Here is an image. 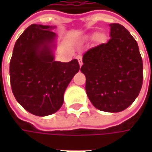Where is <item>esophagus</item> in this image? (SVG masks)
<instances>
[{"mask_svg":"<svg viewBox=\"0 0 152 152\" xmlns=\"http://www.w3.org/2000/svg\"><path fill=\"white\" fill-rule=\"evenodd\" d=\"M77 59H78V61H79V66L81 67V66L83 65V61H82V56H81L80 55H78V56H77Z\"/></svg>","mask_w":152,"mask_h":152,"instance_id":"obj_1","label":"esophagus"}]
</instances>
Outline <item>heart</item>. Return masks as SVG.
Listing matches in <instances>:
<instances>
[{"label": "heart", "mask_w": 152, "mask_h": 152, "mask_svg": "<svg viewBox=\"0 0 152 152\" xmlns=\"http://www.w3.org/2000/svg\"><path fill=\"white\" fill-rule=\"evenodd\" d=\"M97 38L102 39L103 38V35H102V34H98V35H97Z\"/></svg>", "instance_id": "obj_1"}]
</instances>
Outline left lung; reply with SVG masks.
<instances>
[{
    "mask_svg": "<svg viewBox=\"0 0 152 152\" xmlns=\"http://www.w3.org/2000/svg\"><path fill=\"white\" fill-rule=\"evenodd\" d=\"M107 43L86 51L80 70L85 91L97 109L119 113L137 98L143 82V62L136 40L123 25L111 23Z\"/></svg>",
    "mask_w": 152,
    "mask_h": 152,
    "instance_id": "left-lung-1",
    "label": "left lung"
}]
</instances>
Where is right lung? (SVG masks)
<instances>
[{
    "label": "right lung",
    "mask_w": 152,
    "mask_h": 152,
    "mask_svg": "<svg viewBox=\"0 0 152 152\" xmlns=\"http://www.w3.org/2000/svg\"><path fill=\"white\" fill-rule=\"evenodd\" d=\"M55 26L32 24L16 41L10 61L12 91L28 113L45 117L57 112L64 92L79 72L77 59L55 61Z\"/></svg>",
    "instance_id": "right-lung-1"
}]
</instances>
